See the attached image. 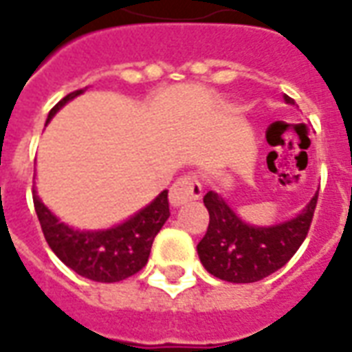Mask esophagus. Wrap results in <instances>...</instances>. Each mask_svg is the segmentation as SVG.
<instances>
[{"label": "esophagus", "instance_id": "1", "mask_svg": "<svg viewBox=\"0 0 352 352\" xmlns=\"http://www.w3.org/2000/svg\"><path fill=\"white\" fill-rule=\"evenodd\" d=\"M201 183L196 175H184L169 188V203L173 207H181L184 203L196 201L201 197Z\"/></svg>", "mask_w": 352, "mask_h": 352}]
</instances>
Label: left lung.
<instances>
[{
	"mask_svg": "<svg viewBox=\"0 0 352 352\" xmlns=\"http://www.w3.org/2000/svg\"><path fill=\"white\" fill-rule=\"evenodd\" d=\"M283 98L287 104H295L287 95ZM203 203L209 210V228L197 244L201 265L223 282L252 283L282 269L295 256L314 220L317 194L300 214L269 228L242 222L212 190L205 194Z\"/></svg>",
	"mask_w": 352,
	"mask_h": 352,
	"instance_id": "obj_1",
	"label": "left lung"
}]
</instances>
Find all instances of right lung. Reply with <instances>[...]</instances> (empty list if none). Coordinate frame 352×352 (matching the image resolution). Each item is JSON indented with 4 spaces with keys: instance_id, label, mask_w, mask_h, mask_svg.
<instances>
[{
    "instance_id": "obj_1",
    "label": "right lung",
    "mask_w": 352,
    "mask_h": 352,
    "mask_svg": "<svg viewBox=\"0 0 352 352\" xmlns=\"http://www.w3.org/2000/svg\"><path fill=\"white\" fill-rule=\"evenodd\" d=\"M83 91L78 89L61 98L50 110L46 123H50L65 104ZM33 205L52 252L76 274L102 283L121 282L140 272L147 265L155 236L169 218L168 190L160 192L126 222L100 231H80L59 222L35 192Z\"/></svg>"
}]
</instances>
